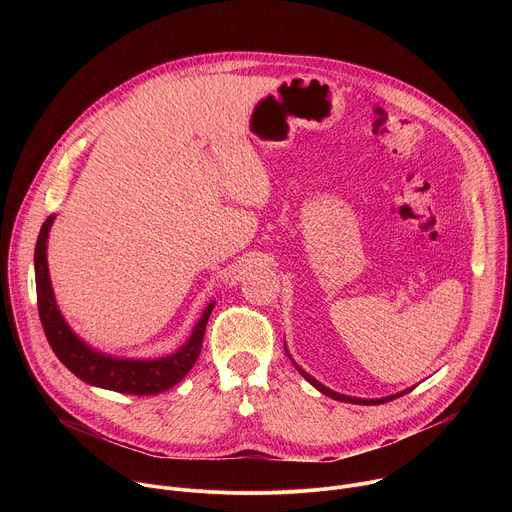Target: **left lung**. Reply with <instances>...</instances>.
Masks as SVG:
<instances>
[{
  "label": "left lung",
  "instance_id": "left-lung-1",
  "mask_svg": "<svg viewBox=\"0 0 512 512\" xmlns=\"http://www.w3.org/2000/svg\"><path fill=\"white\" fill-rule=\"evenodd\" d=\"M285 352H287V348H285ZM287 356H289V352H287ZM291 358V356H289ZM291 362L296 364V360L291 358ZM296 369H298V373L312 385V387H316L320 393H324L326 397H332V399H336V401H344V403H354V405H379V403H385V401H391V399H395V397H401L403 393H409V391H403V393H397V395H391V397H383V399H358V397H348V395H340V393H336V391H332V389H328V387H324L320 381H316L314 377H310L306 371H302L298 364H296Z\"/></svg>",
  "mask_w": 512,
  "mask_h": 512
}]
</instances>
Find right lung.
<instances>
[{"instance_id": "add662e5", "label": "right lung", "mask_w": 512, "mask_h": 512, "mask_svg": "<svg viewBox=\"0 0 512 512\" xmlns=\"http://www.w3.org/2000/svg\"><path fill=\"white\" fill-rule=\"evenodd\" d=\"M52 223H54V216H48L40 229L36 249H34V271H36V296H38L40 322L48 338V344L52 346L58 360L81 381L101 389L117 391V393L156 395L178 385L190 373L200 354L206 322L210 318L214 302H210L202 312L188 342L170 356L156 358V360H129V358H113V356L101 354L93 350L89 344H85L75 332L68 328V324L64 322L56 306L50 275H48V261H46V241H48Z\"/></svg>"}]
</instances>
